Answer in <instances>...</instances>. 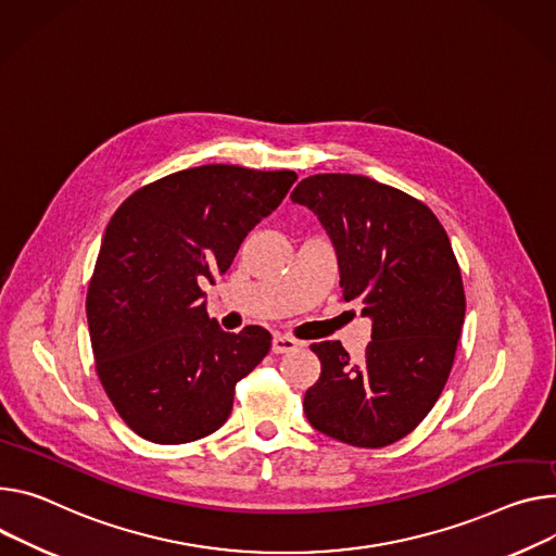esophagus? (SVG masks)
Masks as SVG:
<instances>
[{
  "mask_svg": "<svg viewBox=\"0 0 556 556\" xmlns=\"http://www.w3.org/2000/svg\"><path fill=\"white\" fill-rule=\"evenodd\" d=\"M299 348V341L288 334H275L273 337V352L275 355H283V352H292Z\"/></svg>",
  "mask_w": 556,
  "mask_h": 556,
  "instance_id": "1",
  "label": "esophagus"
}]
</instances>
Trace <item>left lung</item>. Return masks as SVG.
Masks as SVG:
<instances>
[{
    "label": "left lung",
    "mask_w": 556,
    "mask_h": 556,
    "mask_svg": "<svg viewBox=\"0 0 556 556\" xmlns=\"http://www.w3.org/2000/svg\"><path fill=\"white\" fill-rule=\"evenodd\" d=\"M290 199L317 215L343 299H359L372 321L359 364L339 341L311 345L321 377L306 390L304 413L343 443L390 445L432 410L457 352L466 294L450 239L421 201L364 175H313Z\"/></svg>",
    "instance_id": "obj_1"
}]
</instances>
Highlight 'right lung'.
I'll return each instance as SVG.
<instances>
[{
  "instance_id": "right-lung-1",
  "label": "right lung",
  "mask_w": 556,
  "mask_h": 556,
  "mask_svg": "<svg viewBox=\"0 0 556 556\" xmlns=\"http://www.w3.org/2000/svg\"><path fill=\"white\" fill-rule=\"evenodd\" d=\"M294 181L292 170L197 166L139 188L109 222L86 317L99 381L139 437L173 445L219 430L235 383L268 355L270 332H224L201 286Z\"/></svg>"
}]
</instances>
